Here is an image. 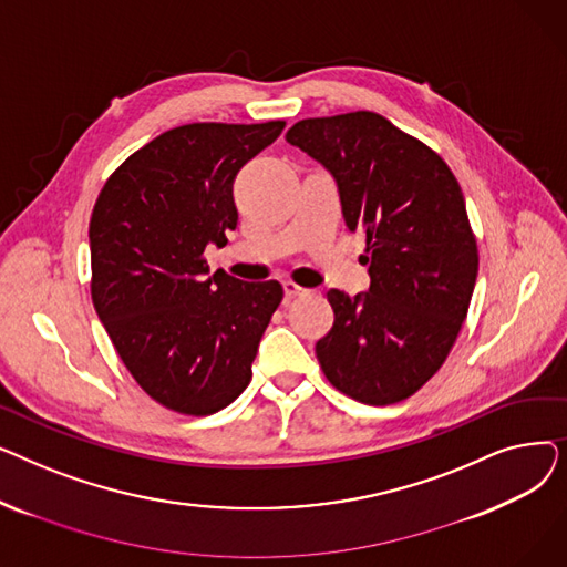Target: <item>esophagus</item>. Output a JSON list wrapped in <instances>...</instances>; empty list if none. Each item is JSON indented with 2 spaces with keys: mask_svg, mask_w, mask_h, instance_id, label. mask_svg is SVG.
I'll list each match as a JSON object with an SVG mask.
<instances>
[{
  "mask_svg": "<svg viewBox=\"0 0 567 567\" xmlns=\"http://www.w3.org/2000/svg\"><path fill=\"white\" fill-rule=\"evenodd\" d=\"M282 289H285V296H287V299H296V296H303V293H308V289L299 287L296 282H291V280H285V282H282Z\"/></svg>",
  "mask_w": 567,
  "mask_h": 567,
  "instance_id": "1",
  "label": "esophagus"
}]
</instances>
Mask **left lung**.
I'll return each mask as SVG.
<instances>
[{
  "label": "left lung",
  "mask_w": 567,
  "mask_h": 567,
  "mask_svg": "<svg viewBox=\"0 0 567 567\" xmlns=\"http://www.w3.org/2000/svg\"><path fill=\"white\" fill-rule=\"evenodd\" d=\"M287 142L329 169L342 216L365 236L370 289H331L315 351L336 389L372 406L411 398L449 359L478 276L462 188L427 144L377 112L303 118Z\"/></svg>",
  "instance_id": "8db88e82"
}]
</instances>
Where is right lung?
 I'll return each instance as SVG.
<instances>
[{
	"label": "right lung",
	"instance_id": "obj_1",
	"mask_svg": "<svg viewBox=\"0 0 567 567\" xmlns=\"http://www.w3.org/2000/svg\"><path fill=\"white\" fill-rule=\"evenodd\" d=\"M285 122L186 124L128 156L89 223L92 301L140 389L186 415H212L246 391L282 285L208 276L238 214L234 178Z\"/></svg>",
	"mask_w": 567,
	"mask_h": 567
}]
</instances>
